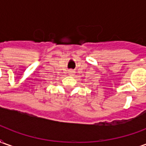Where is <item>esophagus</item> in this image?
<instances>
[{"label":"esophagus","instance_id":"esophagus-1","mask_svg":"<svg viewBox=\"0 0 146 146\" xmlns=\"http://www.w3.org/2000/svg\"><path fill=\"white\" fill-rule=\"evenodd\" d=\"M68 73H69V75H70V76H73V74H74V72H73V70H69Z\"/></svg>","mask_w":146,"mask_h":146}]
</instances>
